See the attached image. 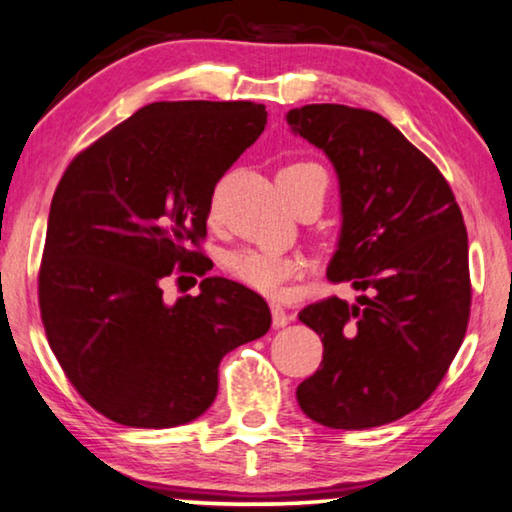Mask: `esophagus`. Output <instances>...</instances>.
<instances>
[{
    "mask_svg": "<svg viewBox=\"0 0 512 512\" xmlns=\"http://www.w3.org/2000/svg\"><path fill=\"white\" fill-rule=\"evenodd\" d=\"M271 317H273V329H282V326L292 322V317L287 315V310L282 308L280 303H271Z\"/></svg>",
    "mask_w": 512,
    "mask_h": 512,
    "instance_id": "obj_1",
    "label": "esophagus"
}]
</instances>
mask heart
Here are the masks:
<instances>
[{"instance_id":"b5f03b06","label":"heart","mask_w":512,"mask_h":512,"mask_svg":"<svg viewBox=\"0 0 512 512\" xmlns=\"http://www.w3.org/2000/svg\"><path fill=\"white\" fill-rule=\"evenodd\" d=\"M282 172H324L315 163H296ZM225 269L241 285L259 294H278L282 282L299 276L301 262L292 255L271 248H239L225 257Z\"/></svg>"}]
</instances>
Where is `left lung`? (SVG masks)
Segmentation results:
<instances>
[{
    "label": "left lung",
    "instance_id": "1",
    "mask_svg": "<svg viewBox=\"0 0 512 512\" xmlns=\"http://www.w3.org/2000/svg\"><path fill=\"white\" fill-rule=\"evenodd\" d=\"M285 119L338 174L342 225L326 276L363 292L299 312L322 338L324 361L296 400L333 430L393 423L430 398L467 333L462 211L432 160L381 114L317 103Z\"/></svg>",
    "mask_w": 512,
    "mask_h": 512
}]
</instances>
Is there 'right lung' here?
Listing matches in <instances>:
<instances>
[{
	"label": "right lung",
	"instance_id": "add662e5",
	"mask_svg": "<svg viewBox=\"0 0 512 512\" xmlns=\"http://www.w3.org/2000/svg\"><path fill=\"white\" fill-rule=\"evenodd\" d=\"M250 101L151 103L73 158L50 204L38 303L52 354L98 414L131 427L195 421L227 352L262 338L253 289L204 278L165 303L163 278L202 273L213 188L262 135Z\"/></svg>",
	"mask_w": 512,
	"mask_h": 512
}]
</instances>
